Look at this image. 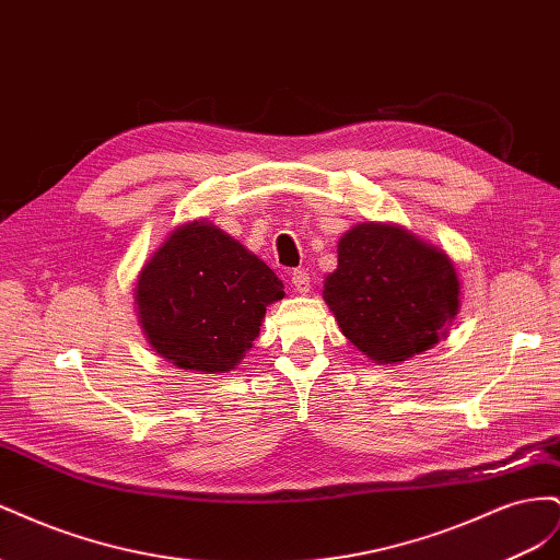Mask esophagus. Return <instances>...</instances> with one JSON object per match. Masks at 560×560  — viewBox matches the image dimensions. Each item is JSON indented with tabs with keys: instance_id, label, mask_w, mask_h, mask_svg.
Listing matches in <instances>:
<instances>
[{
	"instance_id": "esophagus-1",
	"label": "esophagus",
	"mask_w": 560,
	"mask_h": 560,
	"mask_svg": "<svg viewBox=\"0 0 560 560\" xmlns=\"http://www.w3.org/2000/svg\"><path fill=\"white\" fill-rule=\"evenodd\" d=\"M292 287L299 292V294H308L311 292V276L306 273V270H294L292 273Z\"/></svg>"
}]
</instances>
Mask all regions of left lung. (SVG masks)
<instances>
[{"mask_svg":"<svg viewBox=\"0 0 560 560\" xmlns=\"http://www.w3.org/2000/svg\"><path fill=\"white\" fill-rule=\"evenodd\" d=\"M322 294L348 341L381 364L430 350L460 306V282L444 252L374 222L343 235Z\"/></svg>","mask_w":560,"mask_h":560,"instance_id":"8db88e82","label":"left lung"}]
</instances>
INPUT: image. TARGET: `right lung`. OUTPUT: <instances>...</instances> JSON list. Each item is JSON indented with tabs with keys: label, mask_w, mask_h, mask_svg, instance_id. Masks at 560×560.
I'll use <instances>...</instances> for the list:
<instances>
[{
	"label": "right lung",
	"mask_w": 560,
	"mask_h": 560,
	"mask_svg": "<svg viewBox=\"0 0 560 560\" xmlns=\"http://www.w3.org/2000/svg\"><path fill=\"white\" fill-rule=\"evenodd\" d=\"M282 282L208 222L175 229L142 268L135 301L149 343L179 369L224 374L259 336Z\"/></svg>",
	"instance_id": "add662e5"
}]
</instances>
